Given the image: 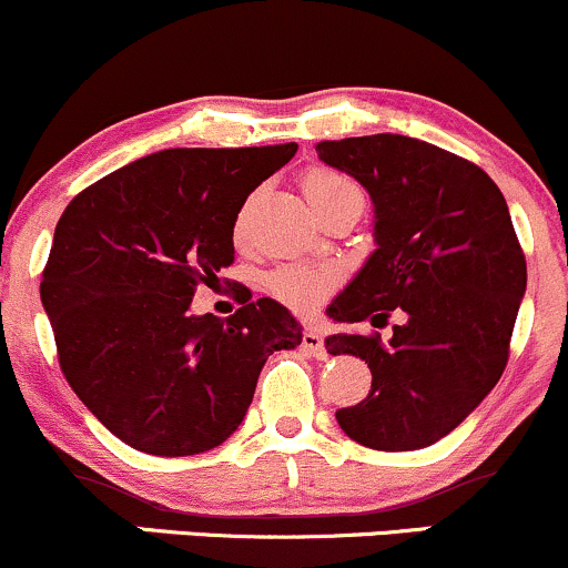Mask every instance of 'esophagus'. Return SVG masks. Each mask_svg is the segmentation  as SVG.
I'll use <instances>...</instances> for the list:
<instances>
[{
    "mask_svg": "<svg viewBox=\"0 0 568 568\" xmlns=\"http://www.w3.org/2000/svg\"><path fill=\"white\" fill-rule=\"evenodd\" d=\"M302 349L306 352L310 357H325V344H323V336L317 334V331L306 328L304 336H302Z\"/></svg>",
    "mask_w": 568,
    "mask_h": 568,
    "instance_id": "esophagus-1",
    "label": "esophagus"
}]
</instances>
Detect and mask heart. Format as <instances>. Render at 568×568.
Here are the masks:
<instances>
[{
  "label": "heart",
  "instance_id": "1",
  "mask_svg": "<svg viewBox=\"0 0 568 568\" xmlns=\"http://www.w3.org/2000/svg\"><path fill=\"white\" fill-rule=\"evenodd\" d=\"M347 189H357L347 175L328 171V168H315L304 175V194L312 202L315 211H321L325 202H331L336 194L347 192ZM245 216L237 221V234L243 232ZM336 285V275L331 270H321V266H306V264H288L280 266L266 277V291L277 298L280 304L291 306L296 312H310L328 296L331 288Z\"/></svg>",
  "mask_w": 568,
  "mask_h": 568
}]
</instances>
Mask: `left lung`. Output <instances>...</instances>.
<instances>
[{"instance_id": "8db88e82", "label": "left lung", "mask_w": 568, "mask_h": 568, "mask_svg": "<svg viewBox=\"0 0 568 568\" xmlns=\"http://www.w3.org/2000/svg\"><path fill=\"white\" fill-rule=\"evenodd\" d=\"M317 158L361 181L374 200L376 251L338 293V323H387L393 338L334 334L331 355L361 357L371 393L338 408L352 440L376 452H414L452 433L491 393L510 357L526 291V256L510 211L478 165L408 139L321 141Z\"/></svg>"}]
</instances>
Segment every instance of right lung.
Instances as JSON below:
<instances>
[{
    "label": "right lung",
    "mask_w": 568,
    "mask_h": 568,
    "mask_svg": "<svg viewBox=\"0 0 568 568\" xmlns=\"http://www.w3.org/2000/svg\"><path fill=\"white\" fill-rule=\"evenodd\" d=\"M296 143L165 149L103 175L55 226L39 296L58 363L109 433L154 456L211 452L243 422L266 357L302 344L272 298L189 315L197 285L234 262L247 194Z\"/></svg>",
    "instance_id": "1"
}]
</instances>
